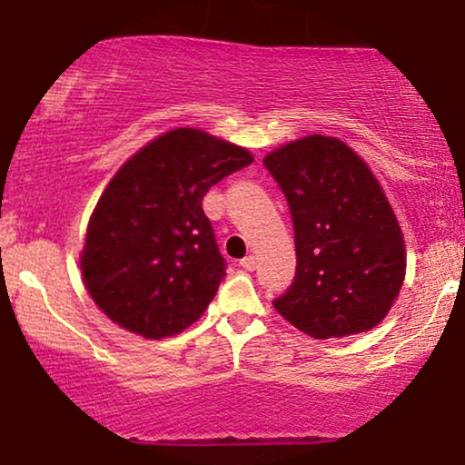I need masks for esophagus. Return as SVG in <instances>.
Segmentation results:
<instances>
[{
  "label": "esophagus",
  "mask_w": 465,
  "mask_h": 465,
  "mask_svg": "<svg viewBox=\"0 0 465 465\" xmlns=\"http://www.w3.org/2000/svg\"><path fill=\"white\" fill-rule=\"evenodd\" d=\"M240 266H242L244 270H255V266H257V257H255V255H246L244 260H240Z\"/></svg>",
  "instance_id": "34e87169"
}]
</instances>
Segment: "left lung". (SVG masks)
I'll return each mask as SVG.
<instances>
[{
	"label": "left lung",
	"mask_w": 465,
	"mask_h": 465,
	"mask_svg": "<svg viewBox=\"0 0 465 465\" xmlns=\"http://www.w3.org/2000/svg\"><path fill=\"white\" fill-rule=\"evenodd\" d=\"M263 164L290 203L296 276L274 309L313 339L378 326L405 279V242L367 163L337 137L281 145Z\"/></svg>",
	"instance_id": "1"
}]
</instances>
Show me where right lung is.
Here are the masks:
<instances>
[{"label":"right lung","instance_id":"obj_1","mask_svg":"<svg viewBox=\"0 0 465 465\" xmlns=\"http://www.w3.org/2000/svg\"><path fill=\"white\" fill-rule=\"evenodd\" d=\"M252 156L197 128L152 139L117 169L98 199L81 251L96 307L143 339L195 324L225 276L202 199Z\"/></svg>","mask_w":465,"mask_h":465}]
</instances>
